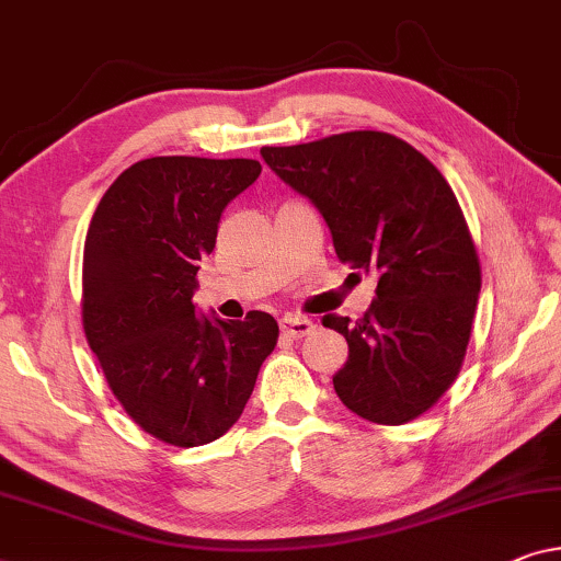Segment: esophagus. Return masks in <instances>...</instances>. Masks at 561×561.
<instances>
[{"label": "esophagus", "mask_w": 561, "mask_h": 561, "mask_svg": "<svg viewBox=\"0 0 561 561\" xmlns=\"http://www.w3.org/2000/svg\"><path fill=\"white\" fill-rule=\"evenodd\" d=\"M313 329H317V324L306 317H286L280 321V332L290 336V340H304V336H309Z\"/></svg>", "instance_id": "esophagus-1"}]
</instances>
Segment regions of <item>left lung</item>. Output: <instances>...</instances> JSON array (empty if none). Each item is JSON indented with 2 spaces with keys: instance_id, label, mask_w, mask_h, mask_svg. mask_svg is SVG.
<instances>
[{
  "instance_id": "8db88e82",
  "label": "left lung",
  "mask_w": 561,
  "mask_h": 561,
  "mask_svg": "<svg viewBox=\"0 0 561 561\" xmlns=\"http://www.w3.org/2000/svg\"><path fill=\"white\" fill-rule=\"evenodd\" d=\"M260 156L311 198L332 229L336 257L378 278L363 319H321L350 344L334 375L340 401L382 426L419 419L457 380L482 286L455 191L413 145L378 129Z\"/></svg>"
}]
</instances>
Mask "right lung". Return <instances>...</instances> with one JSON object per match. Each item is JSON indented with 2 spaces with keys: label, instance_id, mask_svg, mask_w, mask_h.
Returning <instances> with one entry per match:
<instances>
[{
  "label": "right lung",
  "instance_id": "add662e5",
  "mask_svg": "<svg viewBox=\"0 0 561 561\" xmlns=\"http://www.w3.org/2000/svg\"><path fill=\"white\" fill-rule=\"evenodd\" d=\"M260 171L250 158H148L119 173L91 217L83 334L127 416L173 447L227 434L278 344L271 313L211 321L191 301L221 211Z\"/></svg>",
  "mask_w": 561,
  "mask_h": 561
}]
</instances>
